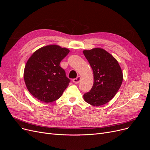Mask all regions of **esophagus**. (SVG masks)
<instances>
[{
  "label": "esophagus",
  "instance_id": "obj_1",
  "mask_svg": "<svg viewBox=\"0 0 150 150\" xmlns=\"http://www.w3.org/2000/svg\"><path fill=\"white\" fill-rule=\"evenodd\" d=\"M80 80H81V77H80V76H77L76 78H75V79L73 80V82H74L75 84H77V83H78L80 82Z\"/></svg>",
  "mask_w": 150,
  "mask_h": 150
}]
</instances>
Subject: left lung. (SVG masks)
Masks as SVG:
<instances>
[{
    "mask_svg": "<svg viewBox=\"0 0 150 150\" xmlns=\"http://www.w3.org/2000/svg\"><path fill=\"white\" fill-rule=\"evenodd\" d=\"M83 53L93 73V84L91 90L84 94V101L92 106L103 105L120 89L123 78L122 69L116 59L103 49L84 50Z\"/></svg>",
    "mask_w": 150,
    "mask_h": 150,
    "instance_id": "obj_1",
    "label": "left lung"
}]
</instances>
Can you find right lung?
I'll return each instance as SVG.
<instances>
[{"mask_svg": "<svg viewBox=\"0 0 150 150\" xmlns=\"http://www.w3.org/2000/svg\"><path fill=\"white\" fill-rule=\"evenodd\" d=\"M70 50L57 45L37 50L27 61L23 78L27 89L38 100L50 103L58 100L70 80L59 66Z\"/></svg>", "mask_w": 150, "mask_h": 150, "instance_id": "add662e5", "label": "right lung"}]
</instances>
